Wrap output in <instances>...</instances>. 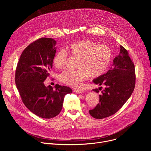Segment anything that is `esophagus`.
Segmentation results:
<instances>
[{
	"instance_id": "1",
	"label": "esophagus",
	"mask_w": 151,
	"mask_h": 151,
	"mask_svg": "<svg viewBox=\"0 0 151 151\" xmlns=\"http://www.w3.org/2000/svg\"><path fill=\"white\" fill-rule=\"evenodd\" d=\"M74 91L78 94H82V93H84V91L83 90H75Z\"/></svg>"
}]
</instances>
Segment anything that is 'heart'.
Segmentation results:
<instances>
[{"label": "heart", "instance_id": "1", "mask_svg": "<svg viewBox=\"0 0 151 151\" xmlns=\"http://www.w3.org/2000/svg\"><path fill=\"white\" fill-rule=\"evenodd\" d=\"M78 58L77 70L64 71L60 81L70 87L76 88L86 77L97 78L102 75L108 68L112 59V51L106 45H97L88 39L75 41L68 45L65 50H60L53 59L54 66L61 69L65 66L68 55Z\"/></svg>", "mask_w": 151, "mask_h": 151}]
</instances>
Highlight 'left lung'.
<instances>
[{
  "label": "left lung",
  "instance_id": "left-lung-1",
  "mask_svg": "<svg viewBox=\"0 0 151 151\" xmlns=\"http://www.w3.org/2000/svg\"><path fill=\"white\" fill-rule=\"evenodd\" d=\"M93 82L99 85L103 84L106 88L99 95L100 103L89 111L90 114L96 119L105 118L115 114L130 97L136 82L134 63L122 46L120 45V52L114 59L111 69ZM99 90L96 88L93 91L99 93Z\"/></svg>",
  "mask_w": 151,
  "mask_h": 151
}]
</instances>
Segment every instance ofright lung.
Masks as SVG:
<instances>
[{
	"label": "right lung",
	"mask_w": 151,
	"mask_h": 151,
	"mask_svg": "<svg viewBox=\"0 0 151 151\" xmlns=\"http://www.w3.org/2000/svg\"><path fill=\"white\" fill-rule=\"evenodd\" d=\"M56 41L42 37L30 44L21 54L15 72V84L27 108L36 115L50 119L58 115L64 97L72 90L66 86L46 87L56 52Z\"/></svg>",
	"instance_id": "right-lung-1"
}]
</instances>
